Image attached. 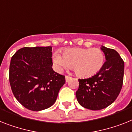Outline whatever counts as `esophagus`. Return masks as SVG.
<instances>
[{
	"label": "esophagus",
	"instance_id": "esophagus-1",
	"mask_svg": "<svg viewBox=\"0 0 132 132\" xmlns=\"http://www.w3.org/2000/svg\"><path fill=\"white\" fill-rule=\"evenodd\" d=\"M70 79H71V77H70V76H65V80H66V81H69V80Z\"/></svg>",
	"mask_w": 132,
	"mask_h": 132
}]
</instances>
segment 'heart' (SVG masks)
I'll return each instance as SVG.
<instances>
[{"mask_svg":"<svg viewBox=\"0 0 132 132\" xmlns=\"http://www.w3.org/2000/svg\"><path fill=\"white\" fill-rule=\"evenodd\" d=\"M53 62L59 71L73 66V69L78 76L88 78L94 76L102 69L104 54L103 51L98 48H73L65 50L63 55L55 53Z\"/></svg>","mask_w":132,"mask_h":132,"instance_id":"1","label":"heart"}]
</instances>
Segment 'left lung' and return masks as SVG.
I'll list each match as a JSON object with an SVG mask.
<instances>
[{
    "label": "left lung",
    "instance_id": "obj_1",
    "mask_svg": "<svg viewBox=\"0 0 132 132\" xmlns=\"http://www.w3.org/2000/svg\"><path fill=\"white\" fill-rule=\"evenodd\" d=\"M106 61L100 71L87 79H79L76 95L78 103L88 109L97 111L111 104L123 86L124 61L114 49L102 46Z\"/></svg>",
    "mask_w": 132,
    "mask_h": 132
}]
</instances>
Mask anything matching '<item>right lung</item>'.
Masks as SVG:
<instances>
[{
    "mask_svg": "<svg viewBox=\"0 0 132 132\" xmlns=\"http://www.w3.org/2000/svg\"><path fill=\"white\" fill-rule=\"evenodd\" d=\"M52 46L24 47L12 56L9 82L15 97L23 106L38 111L55 103L65 76L52 68Z\"/></svg>",
    "mask_w": 132,
    "mask_h": 132,
    "instance_id": "right-lung-1",
    "label": "right lung"
}]
</instances>
